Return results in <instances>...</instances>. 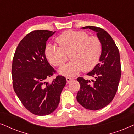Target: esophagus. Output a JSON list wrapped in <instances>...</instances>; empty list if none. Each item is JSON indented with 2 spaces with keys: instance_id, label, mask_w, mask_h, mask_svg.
Here are the masks:
<instances>
[{
  "instance_id": "esophagus-1",
  "label": "esophagus",
  "mask_w": 134,
  "mask_h": 134,
  "mask_svg": "<svg viewBox=\"0 0 134 134\" xmlns=\"http://www.w3.org/2000/svg\"><path fill=\"white\" fill-rule=\"evenodd\" d=\"M66 80H67V83H70V82H71L73 80V78L70 77H67L66 78Z\"/></svg>"
}]
</instances>
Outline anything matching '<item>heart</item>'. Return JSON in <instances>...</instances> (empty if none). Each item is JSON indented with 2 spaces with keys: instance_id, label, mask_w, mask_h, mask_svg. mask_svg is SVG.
<instances>
[{
  "instance_id": "obj_1",
  "label": "heart",
  "mask_w": 134,
  "mask_h": 134,
  "mask_svg": "<svg viewBox=\"0 0 134 134\" xmlns=\"http://www.w3.org/2000/svg\"><path fill=\"white\" fill-rule=\"evenodd\" d=\"M59 46L49 43L45 48L47 59L54 66L65 62V52L70 53L71 61L59 70L60 74L72 76L84 71L92 70L97 64L102 53L100 40L97 37H89L85 32L69 30L59 35L56 39Z\"/></svg>"
}]
</instances>
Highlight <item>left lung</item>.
<instances>
[{
  "label": "left lung",
  "instance_id": "1",
  "mask_svg": "<svg viewBox=\"0 0 134 134\" xmlns=\"http://www.w3.org/2000/svg\"><path fill=\"white\" fill-rule=\"evenodd\" d=\"M96 32L102 44V53L97 64L87 75L94 77L90 80L78 77L80 84L76 100L81 105L90 110L101 109L113 100L121 78V62L118 48L115 42L104 29L94 26H86Z\"/></svg>",
  "mask_w": 134,
  "mask_h": 134
}]
</instances>
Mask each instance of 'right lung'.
Here are the masks:
<instances>
[{
	"label": "right lung",
	"mask_w": 134,
	"mask_h": 134,
	"mask_svg": "<svg viewBox=\"0 0 134 134\" xmlns=\"http://www.w3.org/2000/svg\"><path fill=\"white\" fill-rule=\"evenodd\" d=\"M55 32L37 30L28 34L17 46L12 64L13 89L27 110L38 116L53 113L58 107L66 84L64 76L46 81L55 73L45 56L48 39Z\"/></svg>",
	"instance_id": "add662e5"
}]
</instances>
